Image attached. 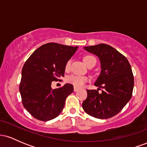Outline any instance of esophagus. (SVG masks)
I'll return each instance as SVG.
<instances>
[{"mask_svg":"<svg viewBox=\"0 0 147 147\" xmlns=\"http://www.w3.org/2000/svg\"><path fill=\"white\" fill-rule=\"evenodd\" d=\"M79 90V89L78 88H77V87H74V91H75V92H77V91H78Z\"/></svg>","mask_w":147,"mask_h":147,"instance_id":"obj_1","label":"esophagus"}]
</instances>
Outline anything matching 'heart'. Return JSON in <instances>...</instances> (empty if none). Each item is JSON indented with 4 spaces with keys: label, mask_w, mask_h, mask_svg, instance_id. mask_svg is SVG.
I'll list each match as a JSON object with an SVG mask.
<instances>
[{
    "label": "heart",
    "mask_w": 147,
    "mask_h": 147,
    "mask_svg": "<svg viewBox=\"0 0 147 147\" xmlns=\"http://www.w3.org/2000/svg\"><path fill=\"white\" fill-rule=\"evenodd\" d=\"M84 62L88 65L90 64L91 62L92 61H96V59L94 57L90 56V55H88V56H86L84 57ZM70 60L68 61L66 64H65V70H68L70 69ZM67 82H68L69 84H71L73 86H75V87L80 88L85 84L86 82L88 81V78L87 77H85V76H81V75H72L68 76L66 78Z\"/></svg>",
    "instance_id": "heart-1"
}]
</instances>
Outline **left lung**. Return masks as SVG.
<instances>
[{"label":"left lung","instance_id":"1","mask_svg":"<svg viewBox=\"0 0 147 147\" xmlns=\"http://www.w3.org/2000/svg\"><path fill=\"white\" fill-rule=\"evenodd\" d=\"M84 50L99 58L101 72L94 84L102 88L87 90L82 104L87 114L98 119H108L120 112L132 97L134 78L129 61L111 45L101 44L84 47Z\"/></svg>","mask_w":147,"mask_h":147}]
</instances>
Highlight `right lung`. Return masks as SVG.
I'll return each mask as SVG.
<instances>
[{"label": "right lung", "mask_w": 147, "mask_h": 147, "mask_svg": "<svg viewBox=\"0 0 147 147\" xmlns=\"http://www.w3.org/2000/svg\"><path fill=\"white\" fill-rule=\"evenodd\" d=\"M78 47L49 43L41 45L26 61L21 73L19 91L27 111L38 120H51L61 113L73 86L65 84L52 89L53 81L63 77L65 66Z\"/></svg>", "instance_id": "right-lung-1"}]
</instances>
